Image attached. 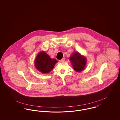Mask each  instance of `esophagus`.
<instances>
[{
    "label": "esophagus",
    "instance_id": "34e87169",
    "mask_svg": "<svg viewBox=\"0 0 120 120\" xmlns=\"http://www.w3.org/2000/svg\"><path fill=\"white\" fill-rule=\"evenodd\" d=\"M64 60H65V59L64 58H62L61 60H60V62H63L64 61Z\"/></svg>",
    "mask_w": 120,
    "mask_h": 120
}]
</instances>
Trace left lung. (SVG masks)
Returning <instances> with one entry per match:
<instances>
[{
	"mask_svg": "<svg viewBox=\"0 0 120 120\" xmlns=\"http://www.w3.org/2000/svg\"><path fill=\"white\" fill-rule=\"evenodd\" d=\"M74 70L80 72L84 70L86 64V59L78 52L75 53L70 58Z\"/></svg>",
	"mask_w": 120,
	"mask_h": 120,
	"instance_id": "left-lung-1",
	"label": "left lung"
}]
</instances>
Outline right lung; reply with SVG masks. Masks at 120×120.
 I'll list each match as a JSON object with an SVG mask.
<instances>
[{"mask_svg": "<svg viewBox=\"0 0 120 120\" xmlns=\"http://www.w3.org/2000/svg\"><path fill=\"white\" fill-rule=\"evenodd\" d=\"M57 61L51 59L49 56L44 51L40 52L35 60V66L37 69L42 73H48L51 71Z\"/></svg>", "mask_w": 120, "mask_h": 120, "instance_id": "obj_1", "label": "right lung"}]
</instances>
